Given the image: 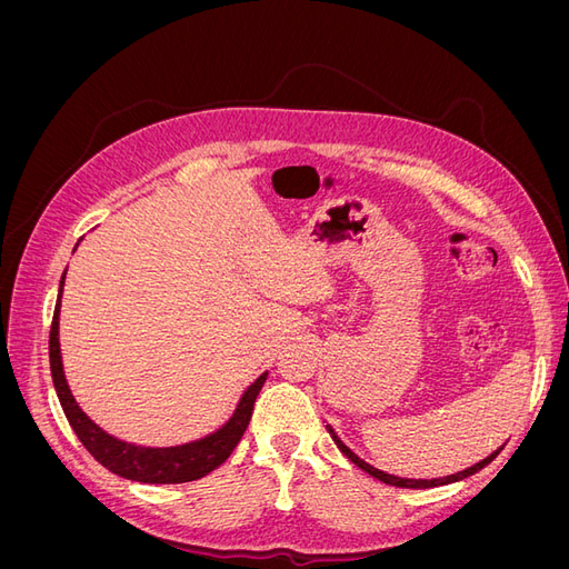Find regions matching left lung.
Listing matches in <instances>:
<instances>
[{
	"instance_id": "8db88e82",
	"label": "left lung",
	"mask_w": 569,
	"mask_h": 569,
	"mask_svg": "<svg viewBox=\"0 0 569 569\" xmlns=\"http://www.w3.org/2000/svg\"><path fill=\"white\" fill-rule=\"evenodd\" d=\"M327 429H330V435H332V439H335V443L339 446V451L347 456L353 465H358L360 470L363 472H368L370 477H375V479H380V481H385V485H391V487H401V489H432V487H443V485H451V481H460V479H465V477H470V475H475V472H479L481 468H485V465H489L498 453H501V449L498 451H493L489 458H485V460H479L477 465H472V468H468V470H462V472H456V475H449V477H439V479H403V477H393V475H387V472H382V470H377V468H372L370 462H366V460H360L347 443H341V439L335 435V429L327 425Z\"/></svg>"
}]
</instances>
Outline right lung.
I'll return each mask as SVG.
<instances>
[{
    "label": "right lung",
    "instance_id": "add662e5",
    "mask_svg": "<svg viewBox=\"0 0 569 569\" xmlns=\"http://www.w3.org/2000/svg\"><path fill=\"white\" fill-rule=\"evenodd\" d=\"M63 278H66V272H63ZM63 278H61V289H63ZM61 289H59V301H61ZM59 301H57L54 320H51V330H49L51 380H54L57 396H59L68 422H71L73 432L78 435L84 449L94 456L97 462L104 465L107 470H111L118 477H126L132 481H144V485H182V481H194L199 477H206L230 458L234 446L247 432L256 396L266 385L268 372L258 377V380L244 391L242 401H239L237 410L232 412V418L222 425L218 432L203 437L199 441H192V443L173 446V449H142V446L120 441V439H113L111 435H107L104 429L97 427L76 403L71 389H68V382L63 377V366H61Z\"/></svg>",
    "mask_w": 569,
    "mask_h": 569
}]
</instances>
